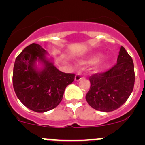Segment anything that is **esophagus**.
<instances>
[{
	"instance_id": "obj_1",
	"label": "esophagus",
	"mask_w": 145,
	"mask_h": 145,
	"mask_svg": "<svg viewBox=\"0 0 145 145\" xmlns=\"http://www.w3.org/2000/svg\"><path fill=\"white\" fill-rule=\"evenodd\" d=\"M82 79V76L81 75H80V73H77L76 75H75V80L76 82L79 81V80H80Z\"/></svg>"
}]
</instances>
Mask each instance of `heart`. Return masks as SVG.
<instances>
[{"mask_svg":"<svg viewBox=\"0 0 145 145\" xmlns=\"http://www.w3.org/2000/svg\"><path fill=\"white\" fill-rule=\"evenodd\" d=\"M102 56H103V54L101 53V52L94 53L87 57L84 59H82L80 61V63L83 65H93V64L96 63L95 65H94V70L98 71V70L103 69L108 61V59L106 58V57H104V58L101 59Z\"/></svg>","mask_w":145,"mask_h":145,"instance_id":"heart-1","label":"heart"}]
</instances>
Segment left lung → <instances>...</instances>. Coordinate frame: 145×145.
<instances>
[{"mask_svg":"<svg viewBox=\"0 0 145 145\" xmlns=\"http://www.w3.org/2000/svg\"><path fill=\"white\" fill-rule=\"evenodd\" d=\"M90 90L86 95L88 105L97 110L112 112L122 106L133 91V60L124 47H120L117 64L108 71L90 77Z\"/></svg>","mask_w":145,"mask_h":145,"instance_id":"left-lung-1","label":"left lung"}]
</instances>
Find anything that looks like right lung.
I'll return each instance as SVG.
<instances>
[{"mask_svg":"<svg viewBox=\"0 0 145 145\" xmlns=\"http://www.w3.org/2000/svg\"><path fill=\"white\" fill-rule=\"evenodd\" d=\"M40 45L32 43L15 60L13 86L16 97L27 108L45 112L61 102L65 88L72 84L75 74L65 73L54 66V59ZM40 67H37V64Z\"/></svg>","mask_w":145,"mask_h":145,"instance_id":"add662e5","label":"right lung"}]
</instances>
